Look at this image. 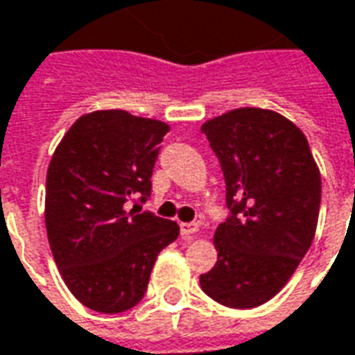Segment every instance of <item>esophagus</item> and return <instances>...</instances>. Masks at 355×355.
Segmentation results:
<instances>
[{
	"mask_svg": "<svg viewBox=\"0 0 355 355\" xmlns=\"http://www.w3.org/2000/svg\"><path fill=\"white\" fill-rule=\"evenodd\" d=\"M198 225L196 223H180V235L182 237H192L198 233Z\"/></svg>",
	"mask_w": 355,
	"mask_h": 355,
	"instance_id": "obj_1",
	"label": "esophagus"
}]
</instances>
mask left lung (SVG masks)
<instances>
[{
  "label": "left lung",
  "mask_w": 355,
  "mask_h": 355,
  "mask_svg": "<svg viewBox=\"0 0 355 355\" xmlns=\"http://www.w3.org/2000/svg\"><path fill=\"white\" fill-rule=\"evenodd\" d=\"M225 177L229 216L214 235L218 262L204 293L259 307L293 276L319 221L320 173L305 134L266 108H235L202 124Z\"/></svg>",
  "instance_id": "obj_1"
}]
</instances>
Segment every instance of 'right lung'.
Masks as SVG:
<instances>
[{
  "label": "right lung",
  "instance_id": "obj_1",
  "mask_svg": "<svg viewBox=\"0 0 355 355\" xmlns=\"http://www.w3.org/2000/svg\"><path fill=\"white\" fill-rule=\"evenodd\" d=\"M168 124L126 110L73 122L46 173L48 243L67 289L98 313H122L147 289L157 254L178 237L175 221L128 209L151 192Z\"/></svg>",
  "mask_w": 355,
  "mask_h": 355
}]
</instances>
